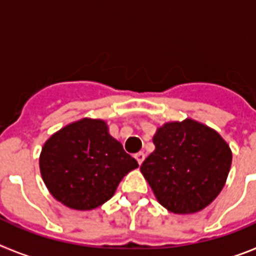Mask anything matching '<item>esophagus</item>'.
<instances>
[{
    "instance_id": "1",
    "label": "esophagus",
    "mask_w": 256,
    "mask_h": 256,
    "mask_svg": "<svg viewBox=\"0 0 256 256\" xmlns=\"http://www.w3.org/2000/svg\"><path fill=\"white\" fill-rule=\"evenodd\" d=\"M136 160H137V162H138L140 165L142 164V162H144V152H138V154H136Z\"/></svg>"
}]
</instances>
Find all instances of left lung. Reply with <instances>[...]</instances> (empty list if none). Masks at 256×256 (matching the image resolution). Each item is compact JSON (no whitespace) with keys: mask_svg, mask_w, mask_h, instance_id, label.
Listing matches in <instances>:
<instances>
[{"mask_svg":"<svg viewBox=\"0 0 256 256\" xmlns=\"http://www.w3.org/2000/svg\"><path fill=\"white\" fill-rule=\"evenodd\" d=\"M155 151L141 165L160 204L174 214H192L212 202L227 180L232 151L214 130L192 119L158 128Z\"/></svg>","mask_w":256,"mask_h":256,"instance_id":"obj_1","label":"left lung"}]
</instances>
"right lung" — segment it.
<instances>
[{
    "label": "right lung",
    "instance_id": "right-lung-1",
    "mask_svg": "<svg viewBox=\"0 0 256 256\" xmlns=\"http://www.w3.org/2000/svg\"><path fill=\"white\" fill-rule=\"evenodd\" d=\"M138 168L108 133L106 122L84 118L52 134L40 169L51 195L70 209L91 210L112 198L124 176Z\"/></svg>",
    "mask_w": 256,
    "mask_h": 256
}]
</instances>
